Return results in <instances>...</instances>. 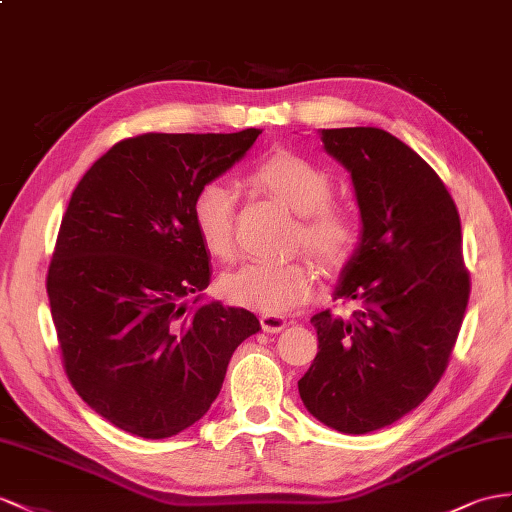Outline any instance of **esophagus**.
<instances>
[{
	"mask_svg": "<svg viewBox=\"0 0 512 512\" xmlns=\"http://www.w3.org/2000/svg\"><path fill=\"white\" fill-rule=\"evenodd\" d=\"M259 322H261V329L266 333H281L287 326V320L283 316H272V313H264V316L259 318Z\"/></svg>",
	"mask_w": 512,
	"mask_h": 512,
	"instance_id": "34e87169",
	"label": "esophagus"
}]
</instances>
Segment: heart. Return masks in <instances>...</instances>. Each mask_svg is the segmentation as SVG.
<instances>
[{"label": "heart", "mask_w": 512, "mask_h": 512, "mask_svg": "<svg viewBox=\"0 0 512 512\" xmlns=\"http://www.w3.org/2000/svg\"><path fill=\"white\" fill-rule=\"evenodd\" d=\"M251 181L300 216L296 242L326 268H339L357 242V225L346 209L329 203L333 183L320 166L279 151L253 166ZM235 190L227 181H207L192 199V222L205 251L227 259L233 253ZM220 292L231 305L261 313H287L313 292V272L303 261H248L222 274Z\"/></svg>", "instance_id": "1"}]
</instances>
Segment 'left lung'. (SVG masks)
I'll return each instance as SVG.
<instances>
[{
    "label": "left lung",
    "instance_id": "obj_1",
    "mask_svg": "<svg viewBox=\"0 0 512 512\" xmlns=\"http://www.w3.org/2000/svg\"><path fill=\"white\" fill-rule=\"evenodd\" d=\"M318 134L359 205V242L333 292L359 309L311 318L318 355L298 391L324 426L365 435L413 411L445 372L469 300L461 218L435 170L389 131Z\"/></svg>",
    "mask_w": 512,
    "mask_h": 512
}]
</instances>
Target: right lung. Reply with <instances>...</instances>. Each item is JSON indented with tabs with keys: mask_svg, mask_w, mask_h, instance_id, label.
<instances>
[{
	"mask_svg": "<svg viewBox=\"0 0 512 512\" xmlns=\"http://www.w3.org/2000/svg\"><path fill=\"white\" fill-rule=\"evenodd\" d=\"M259 134L127 138L73 190L47 274L51 318L75 391L131 435L199 422L235 348L261 331L255 313L203 300L212 266L192 222L196 190Z\"/></svg>",
	"mask_w": 512,
	"mask_h": 512,
	"instance_id": "1",
	"label": "right lung"
}]
</instances>
